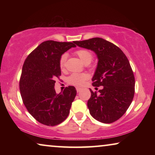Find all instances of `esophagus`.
<instances>
[{"label": "esophagus", "instance_id": "34e87169", "mask_svg": "<svg viewBox=\"0 0 155 155\" xmlns=\"http://www.w3.org/2000/svg\"><path fill=\"white\" fill-rule=\"evenodd\" d=\"M76 90H77V92H80V91L82 90V89L79 88V87H77V88H76Z\"/></svg>", "mask_w": 155, "mask_h": 155}]
</instances>
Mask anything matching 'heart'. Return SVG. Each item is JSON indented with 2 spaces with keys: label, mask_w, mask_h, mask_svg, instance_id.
Returning <instances> with one entry per match:
<instances>
[{
  "label": "heart",
  "mask_w": 155,
  "mask_h": 155,
  "mask_svg": "<svg viewBox=\"0 0 155 155\" xmlns=\"http://www.w3.org/2000/svg\"><path fill=\"white\" fill-rule=\"evenodd\" d=\"M75 54L79 57L80 61L82 63H90L93 58V55L89 50L87 49H80L75 52ZM67 59V55L64 54L61 56L60 61H59V66L61 70H64L65 66V61ZM88 78L87 74L82 73H74L68 78V82L70 83L75 86H81L84 82Z\"/></svg>",
  "instance_id": "heart-1"
}]
</instances>
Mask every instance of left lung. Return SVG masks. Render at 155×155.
Instances as JSON below:
<instances>
[{"instance_id":"8db88e82","label":"left lung","mask_w":155,"mask_h":155,"mask_svg":"<svg viewBox=\"0 0 155 155\" xmlns=\"http://www.w3.org/2000/svg\"><path fill=\"white\" fill-rule=\"evenodd\" d=\"M74 43L93 51L98 58L92 85L95 89L103 87L99 92L90 90L87 107L90 114L104 124L116 121L126 113L135 94V77L128 58L118 46L102 38Z\"/></svg>"}]
</instances>
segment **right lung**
Masks as SVG:
<instances>
[{
    "instance_id": "obj_1",
    "label": "right lung",
    "mask_w": 155,
    "mask_h": 155,
    "mask_svg": "<svg viewBox=\"0 0 155 155\" xmlns=\"http://www.w3.org/2000/svg\"><path fill=\"white\" fill-rule=\"evenodd\" d=\"M75 46L73 42L44 41L29 54L23 64L20 80L23 103L29 113L46 126H56L66 119L77 94L73 86L59 94L54 89L56 79L61 75V56Z\"/></svg>"
}]
</instances>
